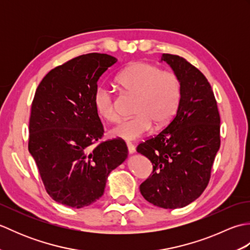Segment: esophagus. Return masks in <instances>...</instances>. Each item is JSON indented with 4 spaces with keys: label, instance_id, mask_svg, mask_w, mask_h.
<instances>
[{
    "label": "esophagus",
    "instance_id": "34e87169",
    "mask_svg": "<svg viewBox=\"0 0 250 250\" xmlns=\"http://www.w3.org/2000/svg\"><path fill=\"white\" fill-rule=\"evenodd\" d=\"M126 147H128V150H129V153H134L135 152V146L133 144H131V143H128L126 144Z\"/></svg>",
    "mask_w": 250,
    "mask_h": 250
}]
</instances>
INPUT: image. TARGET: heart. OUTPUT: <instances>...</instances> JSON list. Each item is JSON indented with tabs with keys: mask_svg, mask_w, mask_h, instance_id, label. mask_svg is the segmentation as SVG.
I'll return each instance as SVG.
<instances>
[{
	"mask_svg": "<svg viewBox=\"0 0 250 250\" xmlns=\"http://www.w3.org/2000/svg\"><path fill=\"white\" fill-rule=\"evenodd\" d=\"M116 82L136 100L132 109L134 116L114 126L109 132L111 137L135 141L146 134L152 124L157 126L166 125L176 113L182 86L175 73L161 71L150 63L136 62L121 71ZM93 106L98 115L106 121L114 122L118 118L113 93L107 87L95 88Z\"/></svg>",
	"mask_w": 250,
	"mask_h": 250,
	"instance_id": "obj_1",
	"label": "heart"
}]
</instances>
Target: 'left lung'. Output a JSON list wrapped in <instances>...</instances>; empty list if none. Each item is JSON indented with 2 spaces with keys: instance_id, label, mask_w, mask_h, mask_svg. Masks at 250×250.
<instances>
[{
  "instance_id": "obj_1",
  "label": "left lung",
  "mask_w": 250,
  "mask_h": 250,
  "mask_svg": "<svg viewBox=\"0 0 250 250\" xmlns=\"http://www.w3.org/2000/svg\"><path fill=\"white\" fill-rule=\"evenodd\" d=\"M182 86L176 115L155 137L137 146L150 160L152 174L140 186L146 201L162 208H180L206 188L220 147V116L206 77L184 58L163 54Z\"/></svg>"
}]
</instances>
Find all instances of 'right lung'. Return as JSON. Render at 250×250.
Wrapping results in <instances>:
<instances>
[{"instance_id":"right-lung-1","label":"right lung","mask_w":250,"mask_h":250,"mask_svg":"<svg viewBox=\"0 0 250 250\" xmlns=\"http://www.w3.org/2000/svg\"><path fill=\"white\" fill-rule=\"evenodd\" d=\"M116 62L95 52L74 58L47 74L32 102L29 151L47 193L73 208L99 200L109 173L128 158L121 140L91 149L104 132L93 93L99 78Z\"/></svg>"}]
</instances>
